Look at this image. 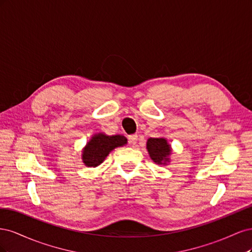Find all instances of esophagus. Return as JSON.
Masks as SVG:
<instances>
[{"mask_svg":"<svg viewBox=\"0 0 252 252\" xmlns=\"http://www.w3.org/2000/svg\"><path fill=\"white\" fill-rule=\"evenodd\" d=\"M128 142L130 143L131 145H134L136 144V142H138V134H131L128 136Z\"/></svg>","mask_w":252,"mask_h":252,"instance_id":"obj_1","label":"esophagus"}]
</instances>
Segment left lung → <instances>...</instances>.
<instances>
[{"label":"left lung","instance_id":"8db88e82","mask_svg":"<svg viewBox=\"0 0 252 252\" xmlns=\"http://www.w3.org/2000/svg\"><path fill=\"white\" fill-rule=\"evenodd\" d=\"M147 150L152 161L158 165H167L171 154L170 145L164 138H150L147 141Z\"/></svg>","mask_w":252,"mask_h":252}]
</instances>
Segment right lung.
Masks as SVG:
<instances>
[{"mask_svg":"<svg viewBox=\"0 0 252 252\" xmlns=\"http://www.w3.org/2000/svg\"><path fill=\"white\" fill-rule=\"evenodd\" d=\"M127 139L123 135H106L104 133L94 134L83 149L82 159L87 167H96L114 148L124 146Z\"/></svg>","mask_w":252,"mask_h":252,"instance_id":"add662e5","label":"right lung"}]
</instances>
